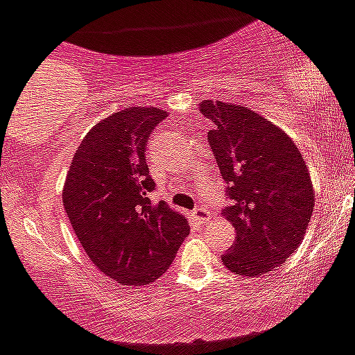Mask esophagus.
I'll return each mask as SVG.
<instances>
[{
  "mask_svg": "<svg viewBox=\"0 0 355 355\" xmlns=\"http://www.w3.org/2000/svg\"><path fill=\"white\" fill-rule=\"evenodd\" d=\"M193 218L197 219V223H205L209 219V211L205 207H197L193 211Z\"/></svg>",
  "mask_w": 355,
  "mask_h": 355,
  "instance_id": "34e87169",
  "label": "esophagus"
}]
</instances>
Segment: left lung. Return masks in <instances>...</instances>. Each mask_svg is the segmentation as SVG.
I'll return each mask as SVG.
<instances>
[{
  "label": "left lung",
  "mask_w": 355,
  "mask_h": 355,
  "mask_svg": "<svg viewBox=\"0 0 355 355\" xmlns=\"http://www.w3.org/2000/svg\"><path fill=\"white\" fill-rule=\"evenodd\" d=\"M200 111L214 123L207 141L232 200L223 216L237 232L223 265L245 277L272 272L302 244L312 218L305 158L284 130L245 106L202 101Z\"/></svg>",
  "instance_id": "left-lung-1"
}]
</instances>
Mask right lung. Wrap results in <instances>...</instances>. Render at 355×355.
Wrapping results in <instances>:
<instances>
[{
    "label": "right lung",
    "instance_id": "right-lung-1",
    "mask_svg": "<svg viewBox=\"0 0 355 355\" xmlns=\"http://www.w3.org/2000/svg\"><path fill=\"white\" fill-rule=\"evenodd\" d=\"M167 116L158 107H125L94 125L76 148L62 204L94 265L121 286L164 275L190 234L183 214L153 204L146 143Z\"/></svg>",
    "mask_w": 355,
    "mask_h": 355
}]
</instances>
